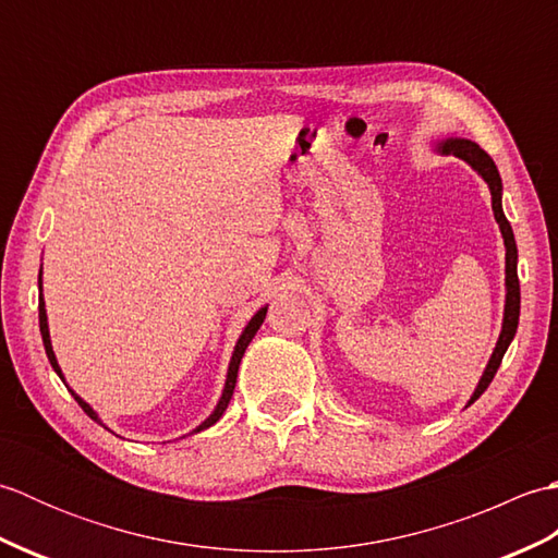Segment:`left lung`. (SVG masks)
Returning <instances> with one entry per match:
<instances>
[{
    "label": "left lung",
    "mask_w": 558,
    "mask_h": 558,
    "mask_svg": "<svg viewBox=\"0 0 558 558\" xmlns=\"http://www.w3.org/2000/svg\"><path fill=\"white\" fill-rule=\"evenodd\" d=\"M438 150L446 153V156H456L460 160H465L472 170H477V174L482 177L484 182L489 184V192H492V208H494V218L499 222L501 234H504V244H506V310H504V326H501V336L499 342H496V348L492 352V360L487 364V369H484L480 384L475 388V393H472L468 405H472L484 390L489 388L492 378L496 376L501 366L504 354L511 345V340L518 330V316H520V282H518V246H515V236L511 230V222L506 220L504 216V208H501V177L499 170H496L494 160L489 158L487 150H482L475 141H468V138H446Z\"/></svg>",
    "instance_id": "8db88e82"
}]
</instances>
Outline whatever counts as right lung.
<instances>
[{"label": "right lung", "mask_w": 558, "mask_h": 558, "mask_svg": "<svg viewBox=\"0 0 558 558\" xmlns=\"http://www.w3.org/2000/svg\"><path fill=\"white\" fill-rule=\"evenodd\" d=\"M43 272V270H40ZM38 288H40V292H43V280L38 278ZM38 312H40V336H43V345H45V352H47V360H50V364H52V369L59 374V378H62L64 381V376H62V369H59V364H57V357H54V352H52V342H50V330H47V314H45V302H43V294H40V304H38ZM266 312H268V306H260V310L254 314V318L252 322L246 324V328L242 330V336H240V340H236V345H234V352H232V360H230V369H228V381H225V388H222V396H220V400H218V405H216V410H213V414L210 417L206 420V422H201L196 429L192 432V434H196V432H204V429H208V426H213L216 424L220 417H222V412L228 410V405H230V398H232V393H234V384H236V372H240V362H242V357H244V350L248 348V342H252V338L256 336V330L260 328V324H264V318H266ZM71 396L76 398V402L78 405L83 408V412L88 414L90 420H96L98 424H102L100 420H98V414L93 412V408L88 405V402H83L74 390H71Z\"/></svg>", "instance_id": "right-lung-1"}]
</instances>
